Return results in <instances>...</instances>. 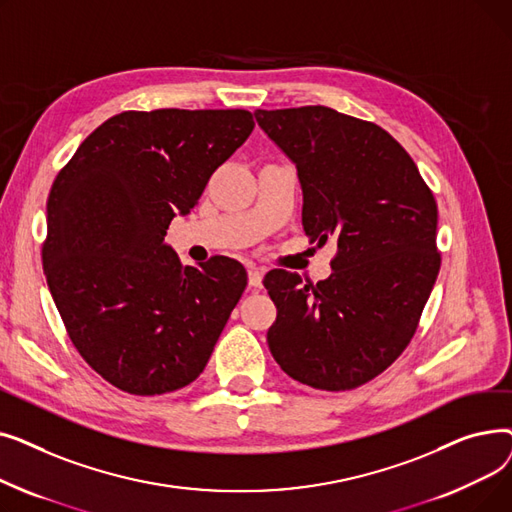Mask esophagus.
Segmentation results:
<instances>
[{
	"label": "esophagus",
	"instance_id": "obj_1",
	"mask_svg": "<svg viewBox=\"0 0 512 512\" xmlns=\"http://www.w3.org/2000/svg\"><path fill=\"white\" fill-rule=\"evenodd\" d=\"M261 270H257V267H249V286L251 288H261Z\"/></svg>",
	"mask_w": 512,
	"mask_h": 512
}]
</instances>
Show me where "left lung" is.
Wrapping results in <instances>:
<instances>
[{
	"label": "left lung",
	"instance_id": "left-lung-1",
	"mask_svg": "<svg viewBox=\"0 0 512 512\" xmlns=\"http://www.w3.org/2000/svg\"><path fill=\"white\" fill-rule=\"evenodd\" d=\"M255 120L297 166L303 228L338 242L317 284L272 270L278 315L267 344L292 380L340 392L367 384L411 342L438 272V205L411 155L373 122L326 105L257 110Z\"/></svg>",
	"mask_w": 512,
	"mask_h": 512
}]
</instances>
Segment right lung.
<instances>
[{
	"label": "right lung",
	"mask_w": 512,
	"mask_h": 512,
	"mask_svg": "<svg viewBox=\"0 0 512 512\" xmlns=\"http://www.w3.org/2000/svg\"><path fill=\"white\" fill-rule=\"evenodd\" d=\"M247 110L122 112L53 180L43 272L76 351L137 396L199 378L247 286L236 259L182 265L164 242L253 132Z\"/></svg>",
	"instance_id": "right-lung-1"
}]
</instances>
